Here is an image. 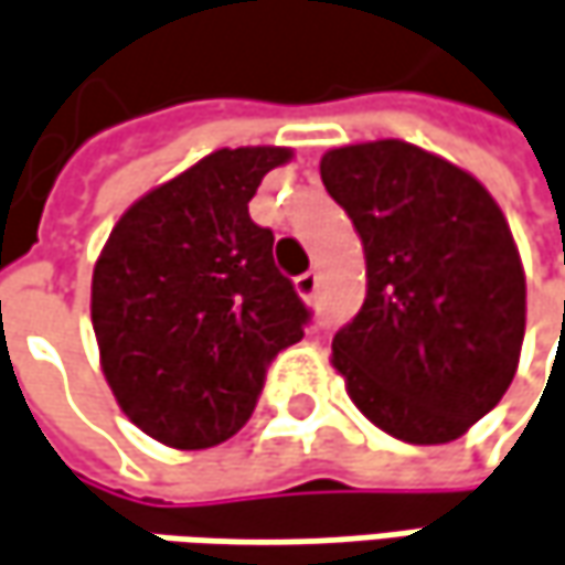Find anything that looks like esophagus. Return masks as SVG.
<instances>
[{
    "instance_id": "esophagus-1",
    "label": "esophagus",
    "mask_w": 565,
    "mask_h": 565,
    "mask_svg": "<svg viewBox=\"0 0 565 565\" xmlns=\"http://www.w3.org/2000/svg\"><path fill=\"white\" fill-rule=\"evenodd\" d=\"M297 294L307 297V300H316V294H319V275L316 271H303L297 278Z\"/></svg>"
}]
</instances>
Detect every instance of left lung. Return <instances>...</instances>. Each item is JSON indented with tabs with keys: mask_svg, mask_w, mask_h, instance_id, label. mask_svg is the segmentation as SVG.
<instances>
[{
	"mask_svg": "<svg viewBox=\"0 0 565 565\" xmlns=\"http://www.w3.org/2000/svg\"><path fill=\"white\" fill-rule=\"evenodd\" d=\"M319 173L366 256V297L331 363L388 436L452 443L500 405L522 354L525 271L503 211L471 173L398 138L334 148Z\"/></svg>",
	"mask_w": 565,
	"mask_h": 565,
	"instance_id": "1",
	"label": "left lung"
}]
</instances>
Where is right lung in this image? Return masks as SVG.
Here are the masks:
<instances>
[{
	"mask_svg": "<svg viewBox=\"0 0 565 565\" xmlns=\"http://www.w3.org/2000/svg\"><path fill=\"white\" fill-rule=\"evenodd\" d=\"M287 148H221L141 195L113 227L90 281L104 376L126 417L173 449L231 439L265 373L309 326L275 265V234L249 217Z\"/></svg>",
	"mask_w": 565,
	"mask_h": 565,
	"instance_id": "right-lung-1",
	"label": "right lung"
}]
</instances>
